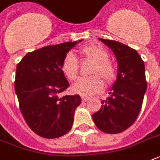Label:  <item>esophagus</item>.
I'll return each mask as SVG.
<instances>
[{
  "instance_id": "obj_1",
  "label": "esophagus",
  "mask_w": 160,
  "mask_h": 160,
  "mask_svg": "<svg viewBox=\"0 0 160 160\" xmlns=\"http://www.w3.org/2000/svg\"><path fill=\"white\" fill-rule=\"evenodd\" d=\"M89 100H90V99H89L88 97H85V96H83L82 97V100L84 101V102H86V101H88Z\"/></svg>"
}]
</instances>
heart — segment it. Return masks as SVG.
Here are the masks:
<instances>
[{
  "instance_id": "heart-1",
  "label": "heart",
  "mask_w": 160,
  "mask_h": 160,
  "mask_svg": "<svg viewBox=\"0 0 160 160\" xmlns=\"http://www.w3.org/2000/svg\"><path fill=\"white\" fill-rule=\"evenodd\" d=\"M79 52L84 58L95 61L91 69L90 77L78 79L72 85L74 92L84 96H90L100 92L104 89L105 83L110 82L115 77V68L109 60V52L104 46L98 44H91L81 47ZM62 70L65 75L70 80L76 79L79 73V61L72 53L65 55L62 62Z\"/></svg>"
}]
</instances>
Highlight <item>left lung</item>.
Here are the masks:
<instances>
[{"mask_svg": "<svg viewBox=\"0 0 160 160\" xmlns=\"http://www.w3.org/2000/svg\"><path fill=\"white\" fill-rule=\"evenodd\" d=\"M111 49L118 63L116 81L93 114L95 125L107 134H119L130 127L141 109L147 90L144 63L134 49L116 41L99 38Z\"/></svg>", "mask_w": 160, "mask_h": 160, "instance_id": "1", "label": "left lung"}]
</instances>
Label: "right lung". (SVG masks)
Masks as SVG:
<instances>
[{
    "label": "right lung",
    "mask_w": 160,
    "mask_h": 160,
    "mask_svg": "<svg viewBox=\"0 0 160 160\" xmlns=\"http://www.w3.org/2000/svg\"><path fill=\"white\" fill-rule=\"evenodd\" d=\"M81 41L29 52L16 65L15 90L21 114L31 130L43 138H59L72 127L81 98L79 95H59L70 85L62 70L63 60Z\"/></svg>",
    "instance_id": "1"
}]
</instances>
